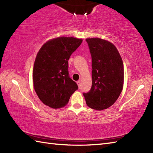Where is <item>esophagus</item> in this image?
<instances>
[{"label": "esophagus", "instance_id": "34e87169", "mask_svg": "<svg viewBox=\"0 0 153 153\" xmlns=\"http://www.w3.org/2000/svg\"><path fill=\"white\" fill-rule=\"evenodd\" d=\"M77 85H78L79 88H80V87H81V83H80V81H77Z\"/></svg>", "mask_w": 153, "mask_h": 153}]
</instances>
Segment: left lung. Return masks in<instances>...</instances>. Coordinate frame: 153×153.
Wrapping results in <instances>:
<instances>
[{
  "instance_id": "8db88e82",
  "label": "left lung",
  "mask_w": 153,
  "mask_h": 153,
  "mask_svg": "<svg viewBox=\"0 0 153 153\" xmlns=\"http://www.w3.org/2000/svg\"><path fill=\"white\" fill-rule=\"evenodd\" d=\"M92 57V86L83 93L87 105L102 110L109 108L121 94L124 80L122 57L113 43L100 38H87Z\"/></svg>"
}]
</instances>
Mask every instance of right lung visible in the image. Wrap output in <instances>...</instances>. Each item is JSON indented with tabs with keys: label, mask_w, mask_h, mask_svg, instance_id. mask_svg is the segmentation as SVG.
<instances>
[{
	"label": "right lung",
	"mask_w": 153,
	"mask_h": 153,
	"mask_svg": "<svg viewBox=\"0 0 153 153\" xmlns=\"http://www.w3.org/2000/svg\"><path fill=\"white\" fill-rule=\"evenodd\" d=\"M82 41L73 37H58L47 41L39 51L33 66V83L44 105L55 109L64 107L78 89L69 77L68 60Z\"/></svg>",
	"instance_id": "add662e5"
}]
</instances>
